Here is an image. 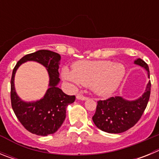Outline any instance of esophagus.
<instances>
[{
    "label": "esophagus",
    "mask_w": 159,
    "mask_h": 159,
    "mask_svg": "<svg viewBox=\"0 0 159 159\" xmlns=\"http://www.w3.org/2000/svg\"><path fill=\"white\" fill-rule=\"evenodd\" d=\"M76 98L78 99H81V100H85V99H88V97L84 96L82 93H78L76 95Z\"/></svg>",
    "instance_id": "34e87169"
}]
</instances>
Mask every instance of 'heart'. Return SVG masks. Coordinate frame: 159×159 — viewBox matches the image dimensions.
Returning a JSON list of instances; mask_svg holds the SVG:
<instances>
[{"label":"heart","mask_w":159,"mask_h":159,"mask_svg":"<svg viewBox=\"0 0 159 159\" xmlns=\"http://www.w3.org/2000/svg\"><path fill=\"white\" fill-rule=\"evenodd\" d=\"M126 68L120 63L109 60H82L64 67L63 78L75 85L90 87L96 95L106 96L115 92L124 80Z\"/></svg>","instance_id":"b5f03b06"}]
</instances>
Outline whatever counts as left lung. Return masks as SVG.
I'll return each instance as SVG.
<instances>
[{"label": "left lung", "instance_id": "left-lung-1", "mask_svg": "<svg viewBox=\"0 0 159 159\" xmlns=\"http://www.w3.org/2000/svg\"><path fill=\"white\" fill-rule=\"evenodd\" d=\"M134 64L144 67L150 78V71L147 63L139 58ZM151 81L146 92L139 99L128 101L122 97H111L97 102L96 111L92 117L94 123L101 130L111 134H119L134 127L143 116L151 95Z\"/></svg>", "mask_w": 159, "mask_h": 159}]
</instances>
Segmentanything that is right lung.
Wrapping results in <instances>:
<instances>
[{"label": "right lung", "mask_w": 159, "mask_h": 159, "mask_svg": "<svg viewBox=\"0 0 159 159\" xmlns=\"http://www.w3.org/2000/svg\"><path fill=\"white\" fill-rule=\"evenodd\" d=\"M32 60L43 64L49 71V88L43 99L36 102L26 103L16 95L14 88V76L19 66ZM60 56L49 50H39L25 55L16 63L11 78V104L20 123L28 131L36 135L54 134L64 123L66 107L75 99V95H67L57 87L60 82L59 64Z\"/></svg>", "instance_id": "right-lung-1"}]
</instances>
